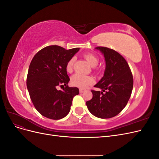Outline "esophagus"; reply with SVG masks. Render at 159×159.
Instances as JSON below:
<instances>
[{
    "mask_svg": "<svg viewBox=\"0 0 159 159\" xmlns=\"http://www.w3.org/2000/svg\"><path fill=\"white\" fill-rule=\"evenodd\" d=\"M84 91H85V90H84V89H80V93H84Z\"/></svg>",
    "mask_w": 159,
    "mask_h": 159,
    "instance_id": "obj_1",
    "label": "esophagus"
}]
</instances>
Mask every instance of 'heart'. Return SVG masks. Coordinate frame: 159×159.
<instances>
[{
  "mask_svg": "<svg viewBox=\"0 0 159 159\" xmlns=\"http://www.w3.org/2000/svg\"><path fill=\"white\" fill-rule=\"evenodd\" d=\"M84 58L88 61V63L93 67V70L95 72H100L101 70L98 68H96V66L99 63L98 57L92 54V53H87L84 55ZM75 61L74 57H71L68 62H67L66 66V70L68 73H71L73 71V66ZM94 82V79L90 75H84L80 74H75L71 77V84L75 87L80 88L81 89H85L88 87V85L92 84Z\"/></svg>",
  "mask_w": 159,
  "mask_h": 159,
  "instance_id": "heart-1",
  "label": "heart"
}]
</instances>
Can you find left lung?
<instances>
[{
    "label": "left lung",
    "instance_id": "8db88e82",
    "mask_svg": "<svg viewBox=\"0 0 159 159\" xmlns=\"http://www.w3.org/2000/svg\"><path fill=\"white\" fill-rule=\"evenodd\" d=\"M95 48L103 54L106 68L103 77L94 86L102 91L91 90L93 98L86 105L94 116L109 119L126 106L133 90V78L128 63L119 53L107 47Z\"/></svg>",
    "mask_w": 159,
    "mask_h": 159
}]
</instances>
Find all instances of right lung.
Listing matches in <instances>:
<instances>
[{
	"label": "right lung",
	"instance_id": "right-lung-1",
	"mask_svg": "<svg viewBox=\"0 0 159 159\" xmlns=\"http://www.w3.org/2000/svg\"><path fill=\"white\" fill-rule=\"evenodd\" d=\"M79 50L80 48L66 50L59 46H48L32 58L26 85L33 105L43 116L58 120L69 113L79 89L68 86L70 78L66 66ZM58 86H65L63 91L57 89Z\"/></svg>",
	"mask_w": 159,
	"mask_h": 159
}]
</instances>
